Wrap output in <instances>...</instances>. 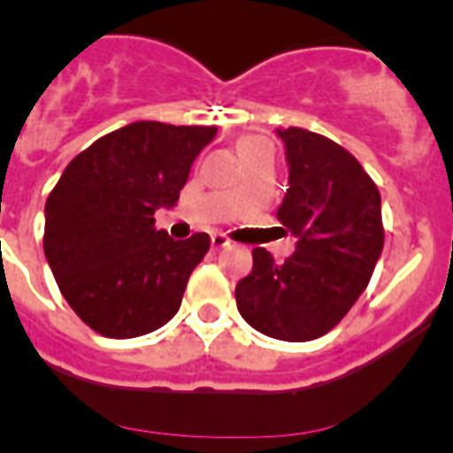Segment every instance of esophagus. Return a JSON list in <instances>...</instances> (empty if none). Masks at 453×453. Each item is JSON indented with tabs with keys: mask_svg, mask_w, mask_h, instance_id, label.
<instances>
[{
	"mask_svg": "<svg viewBox=\"0 0 453 453\" xmlns=\"http://www.w3.org/2000/svg\"><path fill=\"white\" fill-rule=\"evenodd\" d=\"M229 245H231V240L226 238V235L222 234L211 235V247H213V250H222V247H229Z\"/></svg>",
	"mask_w": 453,
	"mask_h": 453,
	"instance_id": "34e87169",
	"label": "esophagus"
}]
</instances>
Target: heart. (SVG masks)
<instances>
[{
    "label": "heart",
    "instance_id": "heart-1",
    "mask_svg": "<svg viewBox=\"0 0 453 453\" xmlns=\"http://www.w3.org/2000/svg\"><path fill=\"white\" fill-rule=\"evenodd\" d=\"M254 154H272L270 142L261 135H247V138L240 140V156H254Z\"/></svg>",
    "mask_w": 453,
    "mask_h": 453
}]
</instances>
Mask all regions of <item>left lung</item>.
I'll list each match as a JSON object with an SVG mask.
<instances>
[{
    "instance_id": "8db88e82",
    "label": "left lung",
    "mask_w": 453,
    "mask_h": 453,
    "mask_svg": "<svg viewBox=\"0 0 453 453\" xmlns=\"http://www.w3.org/2000/svg\"><path fill=\"white\" fill-rule=\"evenodd\" d=\"M276 135L286 147L290 186L276 218L297 245L281 265L256 247L235 303L256 331L306 342L329 334L370 283L383 250L381 195L334 140L299 127Z\"/></svg>"
}]
</instances>
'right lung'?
Segmentation results:
<instances>
[{
  "mask_svg": "<svg viewBox=\"0 0 453 453\" xmlns=\"http://www.w3.org/2000/svg\"><path fill=\"white\" fill-rule=\"evenodd\" d=\"M215 127L131 122L74 156L45 203V256L72 311L106 338L161 329L181 306L208 234L156 231Z\"/></svg>",
  "mask_w": 453,
  "mask_h": 453,
  "instance_id": "add662e5",
  "label": "right lung"
}]
</instances>
